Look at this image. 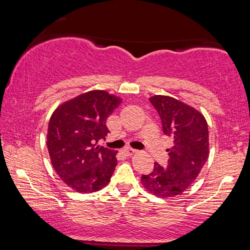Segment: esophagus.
I'll list each match as a JSON object with an SVG mask.
<instances>
[{
	"label": "esophagus",
	"mask_w": 250,
	"mask_h": 250,
	"mask_svg": "<svg viewBox=\"0 0 250 250\" xmlns=\"http://www.w3.org/2000/svg\"><path fill=\"white\" fill-rule=\"evenodd\" d=\"M121 152H122V153H125V155H132V154L135 153V152H137V150L131 149V147H125V149L121 150Z\"/></svg>",
	"instance_id": "34e87169"
}]
</instances>
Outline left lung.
I'll list each match as a JSON object with an SVG mask.
<instances>
[{
	"mask_svg": "<svg viewBox=\"0 0 250 250\" xmlns=\"http://www.w3.org/2000/svg\"><path fill=\"white\" fill-rule=\"evenodd\" d=\"M150 101L173 146L167 150V166L155 162L153 171L142 175L141 183L153 195L168 198L189 188L205 166L209 154L208 125L198 110L172 97L156 95Z\"/></svg>",
	"mask_w": 250,
	"mask_h": 250,
	"instance_id": "8db88e82",
	"label": "left lung"
}]
</instances>
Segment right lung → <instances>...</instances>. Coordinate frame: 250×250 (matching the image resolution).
I'll return each instance as SVG.
<instances>
[{
    "mask_svg": "<svg viewBox=\"0 0 250 250\" xmlns=\"http://www.w3.org/2000/svg\"><path fill=\"white\" fill-rule=\"evenodd\" d=\"M121 99L104 90H91L58 105L49 119L50 162L62 181L78 193H92L109 183L117 151L98 146L105 125Z\"/></svg>",
    "mask_w": 250,
    "mask_h": 250,
    "instance_id": "add662e5",
    "label": "right lung"
}]
</instances>
